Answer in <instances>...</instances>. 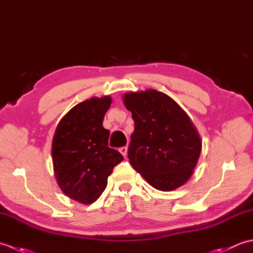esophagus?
Returning a JSON list of instances; mask_svg holds the SVG:
<instances>
[{"label": "esophagus", "mask_w": 253, "mask_h": 253, "mask_svg": "<svg viewBox=\"0 0 253 253\" xmlns=\"http://www.w3.org/2000/svg\"><path fill=\"white\" fill-rule=\"evenodd\" d=\"M127 151H128V148L127 147L120 148V152L124 155V157H126V155H127Z\"/></svg>", "instance_id": "esophagus-1"}]
</instances>
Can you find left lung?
Here are the masks:
<instances>
[{"label": "left lung", "mask_w": 253, "mask_h": 253, "mask_svg": "<svg viewBox=\"0 0 253 253\" xmlns=\"http://www.w3.org/2000/svg\"><path fill=\"white\" fill-rule=\"evenodd\" d=\"M135 131L128 159L155 189L170 191L190 178L201 153V139L184 110L165 93L149 89L124 94Z\"/></svg>", "instance_id": "1"}]
</instances>
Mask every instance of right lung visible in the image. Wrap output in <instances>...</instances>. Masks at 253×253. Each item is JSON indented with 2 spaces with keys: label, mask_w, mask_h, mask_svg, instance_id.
Segmentation results:
<instances>
[{
  "label": "right lung",
  "mask_w": 253,
  "mask_h": 253,
  "mask_svg": "<svg viewBox=\"0 0 253 253\" xmlns=\"http://www.w3.org/2000/svg\"><path fill=\"white\" fill-rule=\"evenodd\" d=\"M111 96L91 98L75 105L58 123L52 142L55 178L73 200H98L114 166L124 160L109 147L110 131L102 125Z\"/></svg>",
  "instance_id": "add662e5"
}]
</instances>
